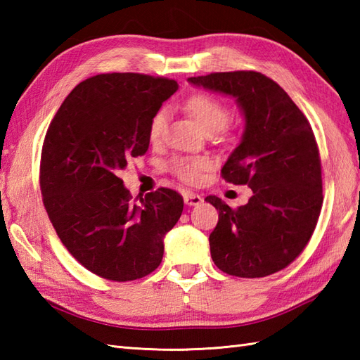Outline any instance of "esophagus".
<instances>
[{"label": "esophagus", "instance_id": "1", "mask_svg": "<svg viewBox=\"0 0 360 360\" xmlns=\"http://www.w3.org/2000/svg\"><path fill=\"white\" fill-rule=\"evenodd\" d=\"M184 202L187 205H198L202 202V198L198 195V193H193V192H186L184 193Z\"/></svg>", "mask_w": 360, "mask_h": 360}]
</instances>
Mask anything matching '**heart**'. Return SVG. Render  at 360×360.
I'll return each mask as SVG.
<instances>
[{
  "label": "heart",
  "instance_id": "1",
  "mask_svg": "<svg viewBox=\"0 0 360 360\" xmlns=\"http://www.w3.org/2000/svg\"><path fill=\"white\" fill-rule=\"evenodd\" d=\"M186 110L192 114L205 131L215 133L223 129L231 119V111L227 105L218 97L209 93H195L186 101ZM168 112L165 108L158 110L148 124V139L153 145L164 141L167 131ZM209 156H174L168 162V172L174 174L186 184H196L202 178V173L212 167Z\"/></svg>",
  "mask_w": 360,
  "mask_h": 360
}]
</instances>
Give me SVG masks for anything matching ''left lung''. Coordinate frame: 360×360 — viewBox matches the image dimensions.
I'll return each instance as SVG.
<instances>
[{
  "mask_svg": "<svg viewBox=\"0 0 360 360\" xmlns=\"http://www.w3.org/2000/svg\"><path fill=\"white\" fill-rule=\"evenodd\" d=\"M188 82L233 96L246 117L243 139L221 176L249 186L254 195L236 209L205 198L218 210L209 236L213 263L243 278L285 269L307 248L323 204L322 162L307 116L262 72H212Z\"/></svg>",
  "mask_w": 360,
  "mask_h": 360,
  "instance_id": "8db88e82",
  "label": "left lung"
}]
</instances>
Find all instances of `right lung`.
Instances as JSON below:
<instances>
[{"instance_id": "right-lung-1", "label": "right lung", "mask_w": 360, "mask_h": 360, "mask_svg": "<svg viewBox=\"0 0 360 360\" xmlns=\"http://www.w3.org/2000/svg\"><path fill=\"white\" fill-rule=\"evenodd\" d=\"M178 82L98 74L75 86L51 120L40 160L44 209L60 241L98 277L133 281L162 262L164 236L184 209L160 187L133 200L119 172L148 150V124Z\"/></svg>"}]
</instances>
